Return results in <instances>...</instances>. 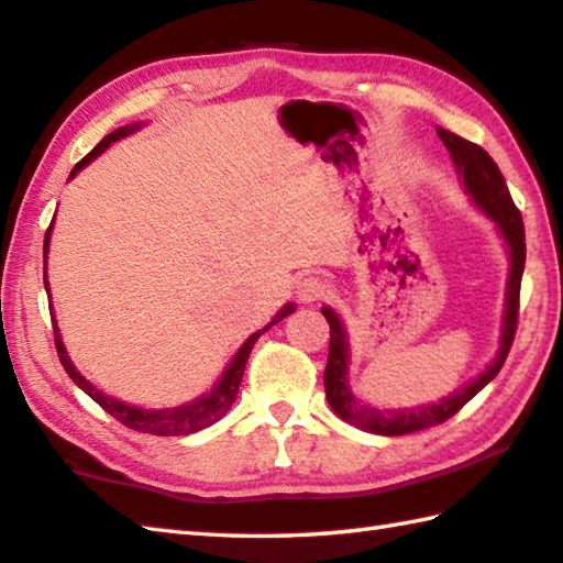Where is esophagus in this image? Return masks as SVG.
<instances>
[{
    "mask_svg": "<svg viewBox=\"0 0 563 563\" xmlns=\"http://www.w3.org/2000/svg\"><path fill=\"white\" fill-rule=\"evenodd\" d=\"M295 295H298L302 302H317L327 295V283L322 278H317V275H308V278L295 283Z\"/></svg>",
    "mask_w": 563,
    "mask_h": 563,
    "instance_id": "34e87169",
    "label": "esophagus"
}]
</instances>
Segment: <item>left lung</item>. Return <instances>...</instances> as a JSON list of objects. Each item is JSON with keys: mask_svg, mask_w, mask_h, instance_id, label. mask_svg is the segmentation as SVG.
<instances>
[{"mask_svg": "<svg viewBox=\"0 0 563 563\" xmlns=\"http://www.w3.org/2000/svg\"><path fill=\"white\" fill-rule=\"evenodd\" d=\"M438 137L451 152V159L460 181H463L465 194L470 201L475 203L485 219L495 223L497 236L503 239L509 268H507V285H505V310H503V327H499V346L495 360L489 362L475 379H470L453 394L435 404H418V406H374L364 398L356 396L350 386V334L342 322L340 312L330 305H324L322 314L330 322V360H327L324 369V394L327 404L332 411L342 418V421L362 428L366 433L376 435H406L423 431L448 421L463 408L470 398L477 396L483 388L495 379L503 369V364L512 346L515 332H517V312H519V285H522L525 273V223L522 213L517 211L509 197V189L499 175L495 159L487 155L483 147L473 145L455 132L438 128Z\"/></svg>", "mask_w": 563, "mask_h": 563, "instance_id": "8db88e82", "label": "left lung"}]
</instances>
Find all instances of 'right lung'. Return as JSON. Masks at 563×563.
I'll use <instances>...</instances> for the list:
<instances>
[{
	"mask_svg": "<svg viewBox=\"0 0 563 563\" xmlns=\"http://www.w3.org/2000/svg\"><path fill=\"white\" fill-rule=\"evenodd\" d=\"M147 122L140 120V122H130V125H122L118 130H112L110 135H106L103 140L98 142V145L88 152V155L78 162V165L70 169L68 179H74L80 169L88 167L90 162L96 157L103 155V152L112 145V142H118L122 137H130L135 135L137 130L145 128ZM51 231H54V221H51V227L46 231V239H44V263L48 258V246H51ZM44 288L46 295H51V285H48V275L44 271ZM54 312V308H51ZM295 312V302H285L283 308L273 314V320L263 327V330L253 332L246 342L239 346V352L233 354V360L229 362L227 369L221 372V376L213 386L209 388L207 394H201L197 398H191V401L181 404V406H167V408H145V406H135V404H128V401H120L115 396H108L90 384L84 374L76 369V364L70 362V356L66 352V344H64V336H60L58 330V322H56V314H51V320H54V336H56V350H58V360L64 364L66 374L74 379V384L80 388V391H86L93 401L106 408V411L118 418L120 423H125L132 431H140V433H152V435H189V433H197L201 428H209L217 421H221L223 416L229 413V408L236 401V394H239V386L243 379V372H246V362H249V354L253 350V344L258 342V336L263 332H268L273 324H278L285 317Z\"/></svg>",
	"mask_w": 563,
	"mask_h": 563,
	"instance_id": "add662e5",
	"label": "right lung"
}]
</instances>
